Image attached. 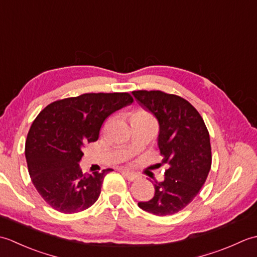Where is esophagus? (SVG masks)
I'll return each instance as SVG.
<instances>
[{
    "label": "esophagus",
    "mask_w": 257,
    "mask_h": 257,
    "mask_svg": "<svg viewBox=\"0 0 257 257\" xmlns=\"http://www.w3.org/2000/svg\"><path fill=\"white\" fill-rule=\"evenodd\" d=\"M120 172H121L122 176L125 177V179H128L129 181H135V180H137L139 178L137 173L132 172L129 170H125V169H120Z\"/></svg>",
    "instance_id": "34e87169"
}]
</instances>
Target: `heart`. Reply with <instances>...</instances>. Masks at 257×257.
Segmentation results:
<instances>
[{
  "label": "heart",
  "instance_id": "obj_1",
  "mask_svg": "<svg viewBox=\"0 0 257 257\" xmlns=\"http://www.w3.org/2000/svg\"><path fill=\"white\" fill-rule=\"evenodd\" d=\"M135 114H147V113H145V112H143V111H139V112H137V113H135Z\"/></svg>",
  "mask_w": 257,
  "mask_h": 257
}]
</instances>
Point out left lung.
Returning <instances> with one entry per match:
<instances>
[{
  "label": "left lung",
  "instance_id": "left-lung-1",
  "mask_svg": "<svg viewBox=\"0 0 257 257\" xmlns=\"http://www.w3.org/2000/svg\"><path fill=\"white\" fill-rule=\"evenodd\" d=\"M139 105L159 122L158 146L168 163L165 180L156 182L155 196L140 209L158 216L183 210L203 187L212 163L210 135L198 110L182 97L160 90H136Z\"/></svg>",
  "mask_w": 257,
  "mask_h": 257
}]
</instances>
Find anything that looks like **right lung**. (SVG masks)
Masks as SVG:
<instances>
[{
	"instance_id": "1",
	"label": "right lung",
	"mask_w": 257,
	"mask_h": 257,
	"mask_svg": "<svg viewBox=\"0 0 257 257\" xmlns=\"http://www.w3.org/2000/svg\"><path fill=\"white\" fill-rule=\"evenodd\" d=\"M133 101L128 92H92L54 101L38 113L27 135L25 158L33 184L53 209L72 214L99 198L112 169L84 174L81 148L98 139L108 116Z\"/></svg>"
}]
</instances>
